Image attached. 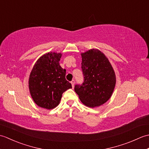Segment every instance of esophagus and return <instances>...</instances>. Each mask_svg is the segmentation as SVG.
Returning <instances> with one entry per match:
<instances>
[{
    "instance_id": "34e87169",
    "label": "esophagus",
    "mask_w": 149,
    "mask_h": 149,
    "mask_svg": "<svg viewBox=\"0 0 149 149\" xmlns=\"http://www.w3.org/2000/svg\"><path fill=\"white\" fill-rule=\"evenodd\" d=\"M71 84H72V88L74 87V84H75V81L74 80H72L71 81Z\"/></svg>"
}]
</instances>
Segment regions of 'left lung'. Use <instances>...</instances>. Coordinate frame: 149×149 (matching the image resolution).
<instances>
[{"label":"left lung","instance_id":"obj_1","mask_svg":"<svg viewBox=\"0 0 149 149\" xmlns=\"http://www.w3.org/2000/svg\"><path fill=\"white\" fill-rule=\"evenodd\" d=\"M84 82L74 90L85 106L95 107L108 100L113 92L116 76L108 59L98 49L81 54Z\"/></svg>","mask_w":149,"mask_h":149}]
</instances>
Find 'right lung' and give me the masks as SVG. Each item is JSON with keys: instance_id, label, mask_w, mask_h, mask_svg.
I'll return each mask as SVG.
<instances>
[{"instance_id": "obj_1", "label": "right lung", "mask_w": 149, "mask_h": 149, "mask_svg": "<svg viewBox=\"0 0 149 149\" xmlns=\"http://www.w3.org/2000/svg\"><path fill=\"white\" fill-rule=\"evenodd\" d=\"M62 54L50 52L41 56L31 70L29 88L34 102L51 109L59 104L63 92L72 84L66 80V70L59 65Z\"/></svg>"}]
</instances>
